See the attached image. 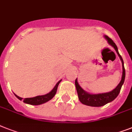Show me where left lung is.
<instances>
[{
  "instance_id": "left-lung-1",
  "label": "left lung",
  "mask_w": 132,
  "mask_h": 132,
  "mask_svg": "<svg viewBox=\"0 0 132 132\" xmlns=\"http://www.w3.org/2000/svg\"><path fill=\"white\" fill-rule=\"evenodd\" d=\"M104 38L107 40L108 43L109 45L113 46L114 49L116 51L117 54H118L119 57L120 59L121 63H122V76H121V79L120 82L119 83L116 88H114L113 90L108 92H104V93H99V94H92L89 93L84 90L83 88L80 86L78 81V78H76L75 84H76V88L78 92V98L79 101L82 104L87 105V106H95V107H98V106H102L105 105L109 103H111L113 101H114L119 94L120 92L121 88L122 87L123 84L125 81V78H126V70L124 68V63L123 61V59L120 54L119 53L118 48H117V45L115 44V42L111 38H109L107 36L104 35Z\"/></svg>"
}]
</instances>
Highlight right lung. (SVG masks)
<instances>
[{"instance_id":"obj_1","label":"right lung","mask_w":132,"mask_h":132,"mask_svg":"<svg viewBox=\"0 0 132 132\" xmlns=\"http://www.w3.org/2000/svg\"><path fill=\"white\" fill-rule=\"evenodd\" d=\"M62 79L59 80V81L56 84L55 86L53 88V89L51 90V92H48V93L44 94V95H40L37 96H35V97L32 98H26L24 99L23 101V103H26V104H31V105H40V104H44V103H46L48 101H49L50 100L53 98L54 96V95L56 94V90H57V88H58V86L59 84V83L61 81ZM15 96L17 98L21 101L22 100V98L19 97L17 95H16L15 94H14Z\"/></svg>"}]
</instances>
